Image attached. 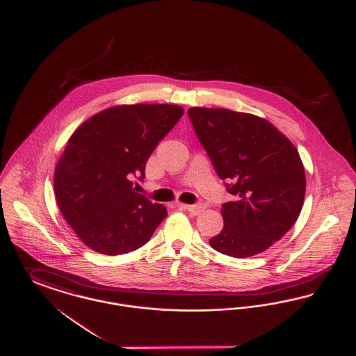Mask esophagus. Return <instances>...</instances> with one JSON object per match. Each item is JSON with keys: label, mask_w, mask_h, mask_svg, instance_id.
<instances>
[{"label": "esophagus", "mask_w": 356, "mask_h": 356, "mask_svg": "<svg viewBox=\"0 0 356 356\" xmlns=\"http://www.w3.org/2000/svg\"><path fill=\"white\" fill-rule=\"evenodd\" d=\"M180 207L184 208L189 213H192V215H195V216H196V215H200L204 209H205V207H204L203 204H193V205L180 204Z\"/></svg>", "instance_id": "1"}]
</instances>
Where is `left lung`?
Listing matches in <instances>:
<instances>
[{
  "label": "left lung",
  "instance_id": "1",
  "mask_svg": "<svg viewBox=\"0 0 356 356\" xmlns=\"http://www.w3.org/2000/svg\"><path fill=\"white\" fill-rule=\"evenodd\" d=\"M195 132L235 196L222 204L224 228L209 245L232 257L261 254L284 236L305 203V165L268 120L224 108L188 109Z\"/></svg>",
  "mask_w": 356,
  "mask_h": 356
}]
</instances>
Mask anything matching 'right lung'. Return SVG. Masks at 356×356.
<instances>
[{
  "instance_id": "add662e5",
  "label": "right lung",
  "mask_w": 356,
  "mask_h": 356,
  "mask_svg": "<svg viewBox=\"0 0 356 356\" xmlns=\"http://www.w3.org/2000/svg\"><path fill=\"white\" fill-rule=\"evenodd\" d=\"M173 104L118 105L93 115L69 137L54 170L58 208L76 235L102 254L144 245L167 208L132 188L157 143L183 116Z\"/></svg>"
}]
</instances>
